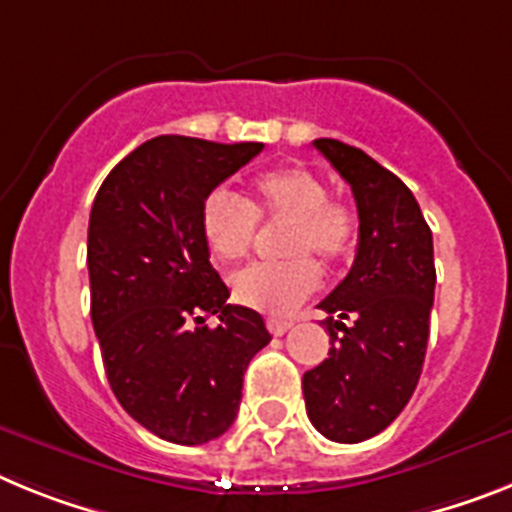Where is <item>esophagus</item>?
Returning <instances> with one entry per match:
<instances>
[{"instance_id":"obj_1","label":"esophagus","mask_w":512,"mask_h":512,"mask_svg":"<svg viewBox=\"0 0 512 512\" xmlns=\"http://www.w3.org/2000/svg\"><path fill=\"white\" fill-rule=\"evenodd\" d=\"M265 324H268L270 335H283V332H286V330H291V324H293V322H288V319H275V317H270Z\"/></svg>"}]
</instances>
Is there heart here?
<instances>
[{
	"mask_svg": "<svg viewBox=\"0 0 512 512\" xmlns=\"http://www.w3.org/2000/svg\"><path fill=\"white\" fill-rule=\"evenodd\" d=\"M257 219L286 224L281 252L288 260L255 262L231 275V299L247 309L286 317L319 286V260L332 268L358 242V216L345 201L330 198L317 172L291 164L252 180L250 203L231 190H213L203 201L201 231L213 257L242 260L257 242Z\"/></svg>",
	"mask_w": 512,
	"mask_h": 512,
	"instance_id": "b5f03b06",
	"label": "heart"
}]
</instances>
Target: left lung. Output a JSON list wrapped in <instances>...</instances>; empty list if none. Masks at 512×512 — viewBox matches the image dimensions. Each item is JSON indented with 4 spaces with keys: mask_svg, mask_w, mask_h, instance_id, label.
Returning <instances> with one entry per match:
<instances>
[{
    "mask_svg": "<svg viewBox=\"0 0 512 512\" xmlns=\"http://www.w3.org/2000/svg\"><path fill=\"white\" fill-rule=\"evenodd\" d=\"M358 206V252L319 304L330 358L304 373L306 415L330 441L361 443L397 420L422 373L435 293L433 234L412 190L355 146L317 139ZM353 318V325H345Z\"/></svg>",
    "mask_w": 512,
    "mask_h": 512,
    "instance_id": "obj_1",
    "label": "left lung"
}]
</instances>
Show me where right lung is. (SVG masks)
<instances>
[{"instance_id":"1","label":"right lung","mask_w":512,"mask_h":512,"mask_svg":"<svg viewBox=\"0 0 512 512\" xmlns=\"http://www.w3.org/2000/svg\"><path fill=\"white\" fill-rule=\"evenodd\" d=\"M260 151L157 136L115 164L92 203L90 314L110 389L139 425L180 446L231 428L244 371L270 342L257 311L226 304L201 231L208 193Z\"/></svg>"}]
</instances>
